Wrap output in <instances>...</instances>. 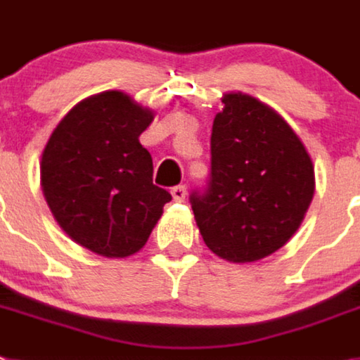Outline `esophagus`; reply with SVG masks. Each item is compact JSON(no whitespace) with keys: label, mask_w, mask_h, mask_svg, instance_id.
<instances>
[{"label":"esophagus","mask_w":360,"mask_h":360,"mask_svg":"<svg viewBox=\"0 0 360 360\" xmlns=\"http://www.w3.org/2000/svg\"><path fill=\"white\" fill-rule=\"evenodd\" d=\"M170 193L176 202L184 201V198H186V186H183V184H177V186H174V188L170 190Z\"/></svg>","instance_id":"1"}]
</instances>
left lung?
<instances>
[{
	"label": "left lung",
	"mask_w": 360,
	"mask_h": 360,
	"mask_svg": "<svg viewBox=\"0 0 360 360\" xmlns=\"http://www.w3.org/2000/svg\"><path fill=\"white\" fill-rule=\"evenodd\" d=\"M212 127V176L190 195L205 245L230 262H255L299 230L315 193V170L301 137L266 103L224 94Z\"/></svg>",
	"instance_id": "1"
}]
</instances>
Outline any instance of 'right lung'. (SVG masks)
Here are the masks:
<instances>
[{
  "label": "right lung",
  "instance_id": "add662e5",
  "mask_svg": "<svg viewBox=\"0 0 360 360\" xmlns=\"http://www.w3.org/2000/svg\"><path fill=\"white\" fill-rule=\"evenodd\" d=\"M154 115L106 90L72 106L43 148L41 190L56 223L101 257L139 252L172 199L152 183V155L139 143Z\"/></svg>",
  "mask_w": 360,
  "mask_h": 360
}]
</instances>
